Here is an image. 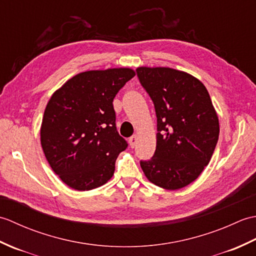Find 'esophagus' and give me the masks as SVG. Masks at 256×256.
Wrapping results in <instances>:
<instances>
[{
  "instance_id": "1",
  "label": "esophagus",
  "mask_w": 256,
  "mask_h": 256,
  "mask_svg": "<svg viewBox=\"0 0 256 256\" xmlns=\"http://www.w3.org/2000/svg\"><path fill=\"white\" fill-rule=\"evenodd\" d=\"M128 143H130V146H131L132 148H135V145H136V143H138V136H136V135H133V136L130 138H128Z\"/></svg>"
}]
</instances>
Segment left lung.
Segmentation results:
<instances>
[{"label":"left lung","instance_id":"8db88e82","mask_svg":"<svg viewBox=\"0 0 256 256\" xmlns=\"http://www.w3.org/2000/svg\"><path fill=\"white\" fill-rule=\"evenodd\" d=\"M154 103L157 142L153 157L140 160L150 182L176 190L192 182L209 164L219 138V120L206 86L172 68L136 69Z\"/></svg>","mask_w":256,"mask_h":256}]
</instances>
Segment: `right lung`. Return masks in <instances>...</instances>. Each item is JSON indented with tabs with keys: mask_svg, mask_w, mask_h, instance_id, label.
I'll return each instance as SVG.
<instances>
[{
	"mask_svg": "<svg viewBox=\"0 0 256 256\" xmlns=\"http://www.w3.org/2000/svg\"><path fill=\"white\" fill-rule=\"evenodd\" d=\"M134 76L128 68L81 72L47 103L42 148L52 170L69 187L91 190L113 176L118 155L128 148L116 130L113 99Z\"/></svg>",
	"mask_w": 256,
	"mask_h": 256,
	"instance_id": "obj_1",
	"label": "right lung"
}]
</instances>
